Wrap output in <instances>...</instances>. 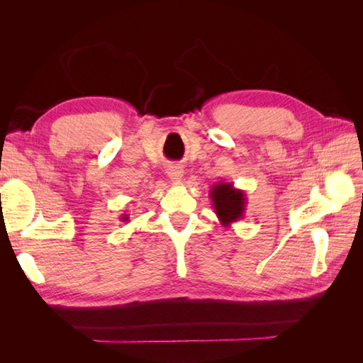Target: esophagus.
<instances>
[{
    "mask_svg": "<svg viewBox=\"0 0 363 363\" xmlns=\"http://www.w3.org/2000/svg\"><path fill=\"white\" fill-rule=\"evenodd\" d=\"M183 168L180 167V164H172V167H169L168 168V171H167V174H168V177L171 179V182H174V183H182V180H183Z\"/></svg>",
    "mask_w": 363,
    "mask_h": 363,
    "instance_id": "esophagus-1",
    "label": "esophagus"
}]
</instances>
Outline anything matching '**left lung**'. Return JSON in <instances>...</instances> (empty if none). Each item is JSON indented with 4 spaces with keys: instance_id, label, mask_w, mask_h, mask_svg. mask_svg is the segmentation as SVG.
<instances>
[{
    "instance_id": "1",
    "label": "left lung",
    "mask_w": 363,
    "mask_h": 363,
    "mask_svg": "<svg viewBox=\"0 0 363 363\" xmlns=\"http://www.w3.org/2000/svg\"><path fill=\"white\" fill-rule=\"evenodd\" d=\"M212 206L215 213L225 228L244 218L247 207V195L244 191L236 189L233 183L219 182L211 189Z\"/></svg>"
}]
</instances>
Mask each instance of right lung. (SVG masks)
<instances>
[{
    "instance_id": "obj_1",
    "label": "right lung",
    "mask_w": 363,
    "mask_h": 363,
    "mask_svg": "<svg viewBox=\"0 0 363 363\" xmlns=\"http://www.w3.org/2000/svg\"><path fill=\"white\" fill-rule=\"evenodd\" d=\"M121 221H123V223L128 221V215H125V213H123V215H121Z\"/></svg>"
}]
</instances>
